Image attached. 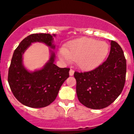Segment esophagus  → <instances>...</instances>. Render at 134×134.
I'll return each mask as SVG.
<instances>
[{
  "instance_id": "esophagus-1",
  "label": "esophagus",
  "mask_w": 134,
  "mask_h": 134,
  "mask_svg": "<svg viewBox=\"0 0 134 134\" xmlns=\"http://www.w3.org/2000/svg\"><path fill=\"white\" fill-rule=\"evenodd\" d=\"M74 72H75V71H74L73 69H71V70H70L69 71V75L70 76H72L74 75Z\"/></svg>"
}]
</instances>
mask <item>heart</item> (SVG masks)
Segmentation results:
<instances>
[{"label": "heart", "mask_w": 134, "mask_h": 134, "mask_svg": "<svg viewBox=\"0 0 134 134\" xmlns=\"http://www.w3.org/2000/svg\"><path fill=\"white\" fill-rule=\"evenodd\" d=\"M108 51L109 46L106 42L80 38L71 41L66 48L61 50L59 57L67 63L75 61L81 69L89 71L98 67Z\"/></svg>", "instance_id": "obj_1"}]
</instances>
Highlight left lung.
Here are the masks:
<instances>
[{"mask_svg":"<svg viewBox=\"0 0 134 134\" xmlns=\"http://www.w3.org/2000/svg\"><path fill=\"white\" fill-rule=\"evenodd\" d=\"M126 61L121 46L111 41L107 59L98 67L87 72L74 74L78 100L86 107L103 109L113 103L124 88Z\"/></svg>","mask_w":134,"mask_h":134,"instance_id":"obj_1","label":"left lung"}]
</instances>
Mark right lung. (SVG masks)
Segmentation results:
<instances>
[{
	"mask_svg": "<svg viewBox=\"0 0 134 134\" xmlns=\"http://www.w3.org/2000/svg\"><path fill=\"white\" fill-rule=\"evenodd\" d=\"M53 36L49 34H33L25 37L13 52L8 76V81L13 95L25 106L38 108L54 101L61 86L69 76V68H59L54 63L55 55L43 69L30 72L23 64V54L34 42H42L54 49Z\"/></svg>",
	"mask_w": 134,
	"mask_h": 134,
	"instance_id": "right-lung-1",
	"label": "right lung"
}]
</instances>
